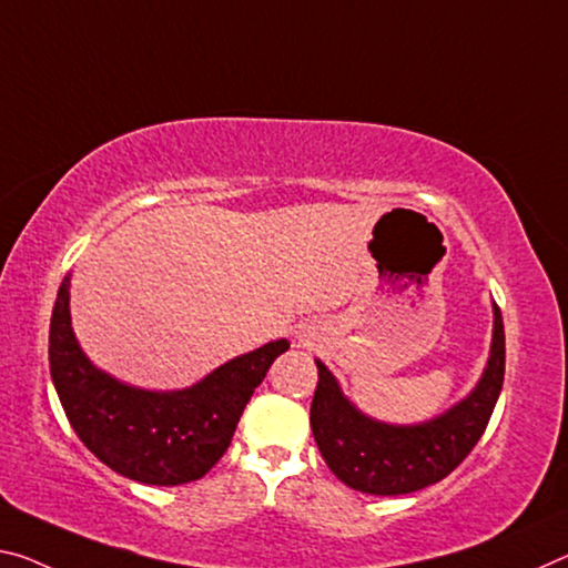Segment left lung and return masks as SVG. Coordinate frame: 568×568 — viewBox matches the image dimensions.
<instances>
[{
	"label": "left lung",
	"mask_w": 568,
	"mask_h": 568,
	"mask_svg": "<svg viewBox=\"0 0 568 568\" xmlns=\"http://www.w3.org/2000/svg\"><path fill=\"white\" fill-rule=\"evenodd\" d=\"M318 366V386L311 404V429L321 457L341 483L372 495H404L439 483L478 445L503 389L506 333L495 305V328L488 368L470 397L425 425L392 427L364 417L326 366Z\"/></svg>",
	"instance_id": "8db88e82"
}]
</instances>
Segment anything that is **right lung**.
<instances>
[{
	"mask_svg": "<svg viewBox=\"0 0 568 568\" xmlns=\"http://www.w3.org/2000/svg\"><path fill=\"white\" fill-rule=\"evenodd\" d=\"M70 281L50 321V374L75 435L98 460L146 485L200 480L220 463L255 386L287 341L237 356L184 392H143L98 372L70 328Z\"/></svg>",
	"mask_w": 568,
	"mask_h": 568,
	"instance_id": "1",
	"label": "right lung"
}]
</instances>
